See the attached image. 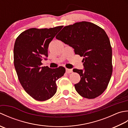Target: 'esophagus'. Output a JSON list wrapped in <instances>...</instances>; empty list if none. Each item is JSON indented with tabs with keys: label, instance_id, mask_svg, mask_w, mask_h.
Masks as SVG:
<instances>
[{
	"label": "esophagus",
	"instance_id": "esophagus-1",
	"mask_svg": "<svg viewBox=\"0 0 128 128\" xmlns=\"http://www.w3.org/2000/svg\"><path fill=\"white\" fill-rule=\"evenodd\" d=\"M72 72V69H67L66 68V73H71Z\"/></svg>",
	"mask_w": 128,
	"mask_h": 128
}]
</instances>
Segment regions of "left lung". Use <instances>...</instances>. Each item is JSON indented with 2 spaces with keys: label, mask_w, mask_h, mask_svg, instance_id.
<instances>
[{
  "label": "left lung",
  "mask_w": 128,
  "mask_h": 128,
  "mask_svg": "<svg viewBox=\"0 0 128 128\" xmlns=\"http://www.w3.org/2000/svg\"><path fill=\"white\" fill-rule=\"evenodd\" d=\"M83 56L84 70L73 69L81 77L75 84L80 96L93 99L107 88L113 72L112 50L104 30L95 24L81 21L65 26L56 37Z\"/></svg>",
  "instance_id": "1"
}]
</instances>
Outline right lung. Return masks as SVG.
<instances>
[{
  "label": "right lung",
  "instance_id": "add662e5",
  "mask_svg": "<svg viewBox=\"0 0 128 128\" xmlns=\"http://www.w3.org/2000/svg\"><path fill=\"white\" fill-rule=\"evenodd\" d=\"M31 28L16 38L14 47V63L18 80L25 91L33 98L44 101L56 92V81L64 75L66 69L42 66L41 61L48 56L50 43L62 28Z\"/></svg>",
  "mask_w": 128,
  "mask_h": 128
}]
</instances>
